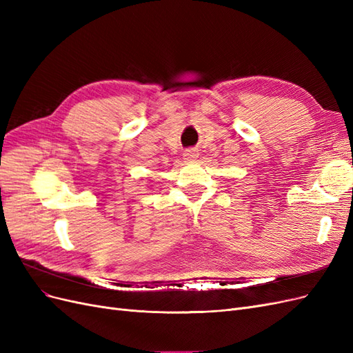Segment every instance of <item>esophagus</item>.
Returning <instances> with one entry per match:
<instances>
[{
    "label": "esophagus",
    "instance_id": "obj_1",
    "mask_svg": "<svg viewBox=\"0 0 353 353\" xmlns=\"http://www.w3.org/2000/svg\"><path fill=\"white\" fill-rule=\"evenodd\" d=\"M184 159L187 160V162H191V160H194V159H197V156H199V153H197V150H194V148H188V150H185L184 152Z\"/></svg>",
    "mask_w": 353,
    "mask_h": 353
}]
</instances>
